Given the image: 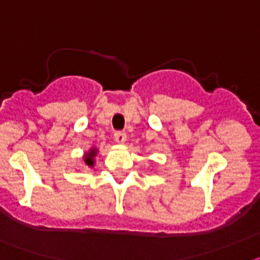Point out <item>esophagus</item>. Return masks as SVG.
Listing matches in <instances>:
<instances>
[{
    "label": "esophagus",
    "mask_w": 260,
    "mask_h": 260,
    "mask_svg": "<svg viewBox=\"0 0 260 260\" xmlns=\"http://www.w3.org/2000/svg\"><path fill=\"white\" fill-rule=\"evenodd\" d=\"M115 141L117 144H124L126 141V134L125 132H116L115 134Z\"/></svg>",
    "instance_id": "1"
}]
</instances>
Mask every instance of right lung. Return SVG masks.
I'll use <instances>...</instances> for the list:
<instances>
[{"label":"right lung","instance_id":"obj_1","mask_svg":"<svg viewBox=\"0 0 260 260\" xmlns=\"http://www.w3.org/2000/svg\"><path fill=\"white\" fill-rule=\"evenodd\" d=\"M99 153V149L96 147H90L88 151L82 155V160H84V164H85L88 168H93L94 164H96V156Z\"/></svg>","mask_w":260,"mask_h":260}]
</instances>
